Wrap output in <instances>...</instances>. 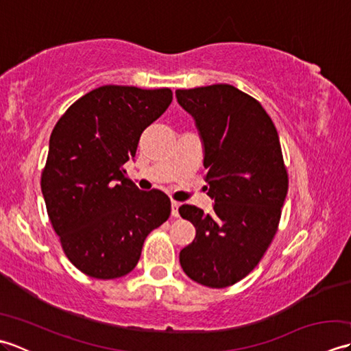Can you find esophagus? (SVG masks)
<instances>
[{"label":"esophagus","mask_w":351,"mask_h":351,"mask_svg":"<svg viewBox=\"0 0 351 351\" xmlns=\"http://www.w3.org/2000/svg\"><path fill=\"white\" fill-rule=\"evenodd\" d=\"M181 206V202H178V200H171V215L173 217H180V213H178V208Z\"/></svg>","instance_id":"obj_1"}]
</instances>
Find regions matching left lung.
<instances>
[{
	"mask_svg": "<svg viewBox=\"0 0 351 351\" xmlns=\"http://www.w3.org/2000/svg\"><path fill=\"white\" fill-rule=\"evenodd\" d=\"M204 140L214 211L182 205L196 238L180 253L191 280L226 288L244 279L278 232L288 191L278 131L261 102L230 84L176 90Z\"/></svg>",
	"mask_w": 351,
	"mask_h": 351,
	"instance_id": "obj_1",
	"label": "left lung"
}]
</instances>
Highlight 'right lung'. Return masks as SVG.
Wrapping results in <instances>:
<instances>
[{
  "label": "right lung",
  "instance_id": "obj_1",
  "mask_svg": "<svg viewBox=\"0 0 351 351\" xmlns=\"http://www.w3.org/2000/svg\"><path fill=\"white\" fill-rule=\"evenodd\" d=\"M170 88L102 86L81 96L51 132L42 195L64 255L95 279L137 265L146 237L169 219L170 199L125 176L149 125L170 106Z\"/></svg>",
  "mask_w": 351,
  "mask_h": 351
}]
</instances>
